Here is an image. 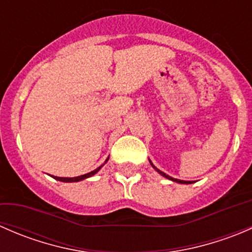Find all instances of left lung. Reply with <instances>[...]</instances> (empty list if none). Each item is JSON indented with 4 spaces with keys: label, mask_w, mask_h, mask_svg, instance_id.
Instances as JSON below:
<instances>
[{
    "label": "left lung",
    "mask_w": 252,
    "mask_h": 252,
    "mask_svg": "<svg viewBox=\"0 0 252 252\" xmlns=\"http://www.w3.org/2000/svg\"><path fill=\"white\" fill-rule=\"evenodd\" d=\"M150 161V159H149ZM150 164H151L152 166V168L155 169V171L157 172V173H159L161 175H163L164 178H167V179H169V180H172V182H175V183H179V184H191V183H194V182H191V180H180V179H175V178H173V177H169L168 174H166L164 173V172H162V171H159L158 168H157V167H155L154 166V163H152L151 161H150Z\"/></svg>",
    "instance_id": "left-lung-1"
}]
</instances>
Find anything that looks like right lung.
I'll return each mask as SVG.
<instances>
[{
  "label": "right lung",
  "instance_id": "right-lung-1",
  "mask_svg": "<svg viewBox=\"0 0 252 252\" xmlns=\"http://www.w3.org/2000/svg\"><path fill=\"white\" fill-rule=\"evenodd\" d=\"M107 161H108V158L106 159V161H105V163H106V162H107ZM105 163H103V164H105ZM103 164H101L100 167H97V168H96V169H94V171L89 172V173H86V174L79 175V177L68 178V177H55V175H51V177H52V178H55L56 180H60V182H63V183H77V182H80V180H84V179H86V178H90V177H93L94 174H96V173H97L98 171H100L101 168H102V167H103Z\"/></svg>",
  "mask_w": 252,
  "mask_h": 252
}]
</instances>
